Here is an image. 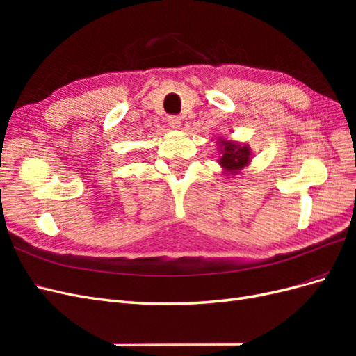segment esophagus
Returning <instances> with one entry per match:
<instances>
[{"instance_id": "esophagus-1", "label": "esophagus", "mask_w": 356, "mask_h": 356, "mask_svg": "<svg viewBox=\"0 0 356 356\" xmlns=\"http://www.w3.org/2000/svg\"><path fill=\"white\" fill-rule=\"evenodd\" d=\"M168 123L172 129H178L181 126V117L178 115H169L168 117Z\"/></svg>"}]
</instances>
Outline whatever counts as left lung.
I'll return each mask as SVG.
<instances>
[{
	"mask_svg": "<svg viewBox=\"0 0 356 356\" xmlns=\"http://www.w3.org/2000/svg\"><path fill=\"white\" fill-rule=\"evenodd\" d=\"M222 157L220 159V165L227 170H241L250 161V148L239 147L238 144L230 141H222Z\"/></svg>",
	"mask_w": 356,
	"mask_h": 356,
	"instance_id": "left-lung-1",
	"label": "left lung"
}]
</instances>
